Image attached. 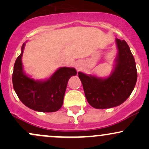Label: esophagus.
Listing matches in <instances>:
<instances>
[{"mask_svg": "<svg viewBox=\"0 0 149 149\" xmlns=\"http://www.w3.org/2000/svg\"><path fill=\"white\" fill-rule=\"evenodd\" d=\"M75 66H76V69L78 70V71H79V70L81 69L82 66H83V63H82V61H76V64H75Z\"/></svg>", "mask_w": 149, "mask_h": 149, "instance_id": "obj_1", "label": "esophagus"}]
</instances>
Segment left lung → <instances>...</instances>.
I'll return each mask as SVG.
<instances>
[{
    "label": "left lung",
    "instance_id": "1",
    "mask_svg": "<svg viewBox=\"0 0 149 149\" xmlns=\"http://www.w3.org/2000/svg\"><path fill=\"white\" fill-rule=\"evenodd\" d=\"M118 53L114 70L107 78L78 72L88 103L95 109L120 105L134 90L137 79L134 58L127 43L116 38Z\"/></svg>",
    "mask_w": 149,
    "mask_h": 149
}]
</instances>
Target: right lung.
I'll return each mask as SVG.
<instances>
[{
  "mask_svg": "<svg viewBox=\"0 0 149 149\" xmlns=\"http://www.w3.org/2000/svg\"><path fill=\"white\" fill-rule=\"evenodd\" d=\"M22 52L17 58L13 73V88L20 101L31 109L40 112H54L62 107L69 78L76 76L73 68L61 67L46 80H35L23 71Z\"/></svg>",
  "mask_w": 149,
  "mask_h": 149,
  "instance_id": "1",
  "label": "right lung"
}]
</instances>
